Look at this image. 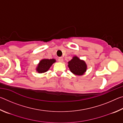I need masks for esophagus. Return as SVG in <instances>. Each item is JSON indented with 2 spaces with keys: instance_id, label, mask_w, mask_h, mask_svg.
<instances>
[{
  "instance_id": "obj_1",
  "label": "esophagus",
  "mask_w": 123,
  "mask_h": 123,
  "mask_svg": "<svg viewBox=\"0 0 123 123\" xmlns=\"http://www.w3.org/2000/svg\"><path fill=\"white\" fill-rule=\"evenodd\" d=\"M58 61H59V62H63V57H59V59H58Z\"/></svg>"
}]
</instances>
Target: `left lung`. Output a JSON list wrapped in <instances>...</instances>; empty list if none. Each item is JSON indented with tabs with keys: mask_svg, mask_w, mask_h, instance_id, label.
<instances>
[{
	"mask_svg": "<svg viewBox=\"0 0 123 123\" xmlns=\"http://www.w3.org/2000/svg\"><path fill=\"white\" fill-rule=\"evenodd\" d=\"M68 63L70 71L74 75L81 76L86 72L87 69L86 63L84 60L80 59L76 56H74Z\"/></svg>",
	"mask_w": 123,
	"mask_h": 123,
	"instance_id": "left-lung-1",
	"label": "left lung"
}]
</instances>
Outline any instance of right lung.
<instances>
[{"label": "right lung", "mask_w": 123, "mask_h": 123, "mask_svg": "<svg viewBox=\"0 0 123 123\" xmlns=\"http://www.w3.org/2000/svg\"><path fill=\"white\" fill-rule=\"evenodd\" d=\"M56 60L54 59H42L37 64L36 70L38 73H44L48 70L53 64L56 62Z\"/></svg>", "instance_id": "obj_1"}]
</instances>
